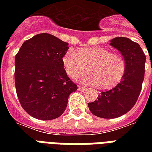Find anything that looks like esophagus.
<instances>
[{"label": "esophagus", "mask_w": 152, "mask_h": 152, "mask_svg": "<svg viewBox=\"0 0 152 152\" xmlns=\"http://www.w3.org/2000/svg\"><path fill=\"white\" fill-rule=\"evenodd\" d=\"M78 89L80 91H84L86 90L85 88H83V87H80H80H78Z\"/></svg>", "instance_id": "1"}]
</instances>
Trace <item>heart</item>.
<instances>
[{
	"label": "heart",
	"instance_id": "1",
	"mask_svg": "<svg viewBox=\"0 0 152 152\" xmlns=\"http://www.w3.org/2000/svg\"><path fill=\"white\" fill-rule=\"evenodd\" d=\"M67 74L72 78L78 77L88 69L90 75L83 78L86 84L97 85L101 89H110L122 79L125 72V58L118 53L102 47H91L77 51L69 49L62 57Z\"/></svg>",
	"mask_w": 152,
	"mask_h": 152
}]
</instances>
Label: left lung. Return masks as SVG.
Returning a JSON list of instances; mask_svg holds the SVG:
<instances>
[{
	"label": "left lung",
	"mask_w": 152,
	"mask_h": 152,
	"mask_svg": "<svg viewBox=\"0 0 152 152\" xmlns=\"http://www.w3.org/2000/svg\"><path fill=\"white\" fill-rule=\"evenodd\" d=\"M110 46L120 51L125 58V74L114 88L102 91L97 100L88 104L94 115L107 119L124 115L134 106L141 91L146 61L139 44L128 38H114L110 40Z\"/></svg>",
	"instance_id": "left-lung-1"
}]
</instances>
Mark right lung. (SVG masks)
<instances>
[{
  "mask_svg": "<svg viewBox=\"0 0 152 152\" xmlns=\"http://www.w3.org/2000/svg\"><path fill=\"white\" fill-rule=\"evenodd\" d=\"M69 43L42 33L26 40L15 57V84L21 106L39 120H53L64 113L69 95L77 90L63 65Z\"/></svg>",
  "mask_w": 152,
  "mask_h": 152,
  "instance_id": "obj_1",
  "label": "right lung"
}]
</instances>
